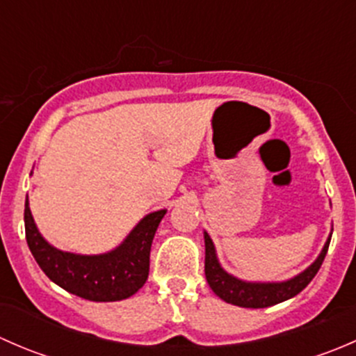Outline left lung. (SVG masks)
<instances>
[{"mask_svg":"<svg viewBox=\"0 0 356 356\" xmlns=\"http://www.w3.org/2000/svg\"><path fill=\"white\" fill-rule=\"evenodd\" d=\"M329 243H331V238L325 243L324 250L318 254L317 260L307 270L301 272L300 275L286 282H268V284H264V282L239 281V279L229 275L218 265L213 243H211L210 236L204 232V275H207V281L211 291L218 298L227 301V303L243 308H267L296 296L298 293H301L310 284L312 279L317 275L325 254H327Z\"/></svg>","mask_w":356,"mask_h":356,"instance_id":"obj_1","label":"left lung"}]
</instances>
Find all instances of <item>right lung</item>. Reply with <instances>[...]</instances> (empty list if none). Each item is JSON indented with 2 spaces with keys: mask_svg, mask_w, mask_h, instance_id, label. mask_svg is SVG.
Instances as JSON below:
<instances>
[{
  "mask_svg": "<svg viewBox=\"0 0 356 356\" xmlns=\"http://www.w3.org/2000/svg\"><path fill=\"white\" fill-rule=\"evenodd\" d=\"M165 211L146 215L117 250L86 257L65 253L48 245L39 234L25 201V239L41 270L60 288L89 301H118L132 296L145 286L152 243Z\"/></svg>",
  "mask_w": 356,
  "mask_h": 356,
  "instance_id": "right-lung-1",
  "label": "right lung"
}]
</instances>
